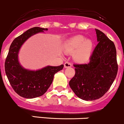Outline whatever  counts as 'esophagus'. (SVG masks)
Listing matches in <instances>:
<instances>
[{
  "instance_id": "1",
  "label": "esophagus",
  "mask_w": 124,
  "mask_h": 124,
  "mask_svg": "<svg viewBox=\"0 0 124 124\" xmlns=\"http://www.w3.org/2000/svg\"><path fill=\"white\" fill-rule=\"evenodd\" d=\"M64 66H65V68L71 67V66H72V63H71V62H66L65 63H64Z\"/></svg>"
}]
</instances>
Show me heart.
Wrapping results in <instances>:
<instances>
[{
    "label": "heart",
    "mask_w": 124,
    "mask_h": 124,
    "mask_svg": "<svg viewBox=\"0 0 124 124\" xmlns=\"http://www.w3.org/2000/svg\"><path fill=\"white\" fill-rule=\"evenodd\" d=\"M93 48V41L85 39L81 35H77L68 39L64 45V50L69 53L74 52V59L79 63H85L90 59Z\"/></svg>",
    "instance_id": "heart-1"
}]
</instances>
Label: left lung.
<instances>
[{"label": "left lung", "instance_id": "obj_1", "mask_svg": "<svg viewBox=\"0 0 124 124\" xmlns=\"http://www.w3.org/2000/svg\"><path fill=\"white\" fill-rule=\"evenodd\" d=\"M96 47L89 63L74 64L75 74L69 84L74 93L84 100H94L109 90L118 72L116 50L114 42L96 29Z\"/></svg>", "mask_w": 124, "mask_h": 124}]
</instances>
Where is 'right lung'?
<instances>
[{
  "mask_svg": "<svg viewBox=\"0 0 124 124\" xmlns=\"http://www.w3.org/2000/svg\"><path fill=\"white\" fill-rule=\"evenodd\" d=\"M47 30V28L33 27L15 38L5 61V72L10 85L18 95L24 98L32 99L43 95L52 84L54 74L63 68V65L47 66L37 71H31L19 63L18 53L25 41L31 36Z\"/></svg>",
  "mask_w": 124,
  "mask_h": 124,
  "instance_id": "right-lung-1",
  "label": "right lung"
}]
</instances>
